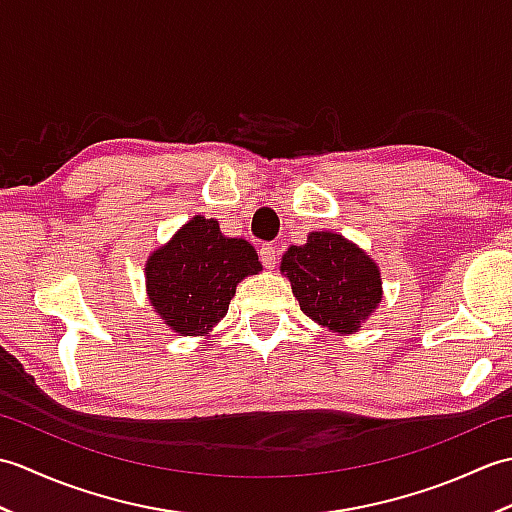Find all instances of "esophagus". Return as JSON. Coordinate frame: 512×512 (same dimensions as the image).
I'll list each match as a JSON object with an SVG mask.
<instances>
[{"label": "esophagus", "instance_id": "obj_1", "mask_svg": "<svg viewBox=\"0 0 512 512\" xmlns=\"http://www.w3.org/2000/svg\"><path fill=\"white\" fill-rule=\"evenodd\" d=\"M259 259H262V264L268 270H273L275 264H277V250H275V246L273 244H264L262 248H259Z\"/></svg>", "mask_w": 512, "mask_h": 512}]
</instances>
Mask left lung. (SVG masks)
Masks as SVG:
<instances>
[{"label":"left lung","mask_w":512,"mask_h":512,"mask_svg":"<svg viewBox=\"0 0 512 512\" xmlns=\"http://www.w3.org/2000/svg\"><path fill=\"white\" fill-rule=\"evenodd\" d=\"M281 273L306 317L336 334H352L383 299L376 262L343 235L314 231L281 257Z\"/></svg>","instance_id":"1"}]
</instances>
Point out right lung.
Segmentation results:
<instances>
[{
	"instance_id": "obj_1",
	"label": "right lung",
	"mask_w": 512,
	"mask_h": 512,
	"mask_svg": "<svg viewBox=\"0 0 512 512\" xmlns=\"http://www.w3.org/2000/svg\"><path fill=\"white\" fill-rule=\"evenodd\" d=\"M259 270L246 239L226 237L215 220L195 215L149 255L147 297L173 332L204 336L226 317L239 281Z\"/></svg>"
}]
</instances>
